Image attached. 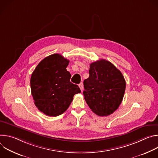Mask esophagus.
Here are the masks:
<instances>
[{"instance_id":"esophagus-1","label":"esophagus","mask_w":158,"mask_h":158,"mask_svg":"<svg viewBox=\"0 0 158 158\" xmlns=\"http://www.w3.org/2000/svg\"><path fill=\"white\" fill-rule=\"evenodd\" d=\"M79 88H80V89H81V91H82V90H83V88H84V87H83V83H82V82L80 83L79 85Z\"/></svg>"}]
</instances>
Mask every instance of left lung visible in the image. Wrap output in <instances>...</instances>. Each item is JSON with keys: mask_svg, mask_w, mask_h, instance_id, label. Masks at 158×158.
I'll return each instance as SVG.
<instances>
[{"mask_svg": "<svg viewBox=\"0 0 158 158\" xmlns=\"http://www.w3.org/2000/svg\"><path fill=\"white\" fill-rule=\"evenodd\" d=\"M89 78L84 81V99L95 114L107 116L121 104L126 81L121 71L104 59L90 64Z\"/></svg>", "mask_w": 158, "mask_h": 158, "instance_id": "obj_1", "label": "left lung"}]
</instances>
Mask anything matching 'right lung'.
<instances>
[{
	"label": "right lung",
	"mask_w": 158,
	"mask_h": 158,
	"mask_svg": "<svg viewBox=\"0 0 158 158\" xmlns=\"http://www.w3.org/2000/svg\"><path fill=\"white\" fill-rule=\"evenodd\" d=\"M69 60L59 54L49 56L35 67L31 77V93L38 109L49 116L62 114L75 94L80 93L77 85L70 81L66 69Z\"/></svg>",
	"instance_id": "add662e5"
}]
</instances>
